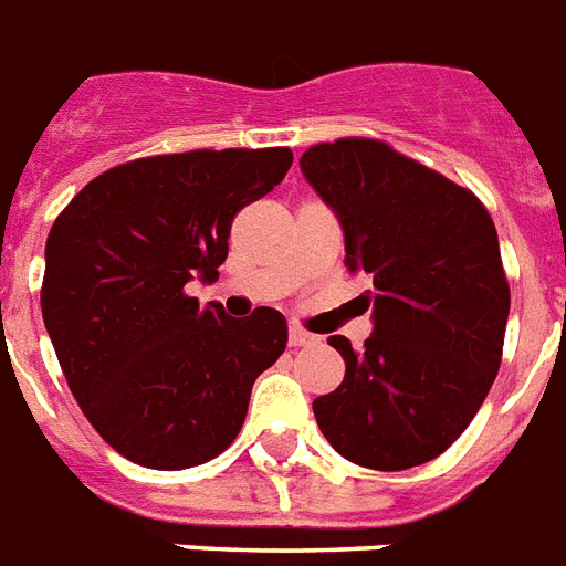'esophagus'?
<instances>
[{
	"label": "esophagus",
	"mask_w": 566,
	"mask_h": 566,
	"mask_svg": "<svg viewBox=\"0 0 566 566\" xmlns=\"http://www.w3.org/2000/svg\"><path fill=\"white\" fill-rule=\"evenodd\" d=\"M287 339H291V346L298 348V346H311L314 343V334H307L305 328H298V325H291V331H287Z\"/></svg>",
	"instance_id": "obj_1"
}]
</instances>
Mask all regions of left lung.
Wrapping results in <instances>:
<instances>
[{
  "instance_id": "obj_1",
  "label": "left lung",
  "mask_w": 566,
  "mask_h": 566,
  "mask_svg": "<svg viewBox=\"0 0 566 566\" xmlns=\"http://www.w3.org/2000/svg\"><path fill=\"white\" fill-rule=\"evenodd\" d=\"M337 211L348 270L375 331L360 352L328 337L346 378L314 401L339 457L375 471L424 465L457 442L503 360L506 270L489 209L468 188L380 139L323 142L298 159Z\"/></svg>"
}]
</instances>
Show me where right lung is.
<instances>
[{
  "instance_id": "right-lung-1",
  "label": "right lung",
  "mask_w": 566,
  "mask_h": 566,
  "mask_svg": "<svg viewBox=\"0 0 566 566\" xmlns=\"http://www.w3.org/2000/svg\"><path fill=\"white\" fill-rule=\"evenodd\" d=\"M291 163V148L145 156L98 174L54 220L45 331L90 424L136 465L182 471L220 457L255 378L282 357L279 311L232 319L186 284L218 279L235 214Z\"/></svg>"
}]
</instances>
